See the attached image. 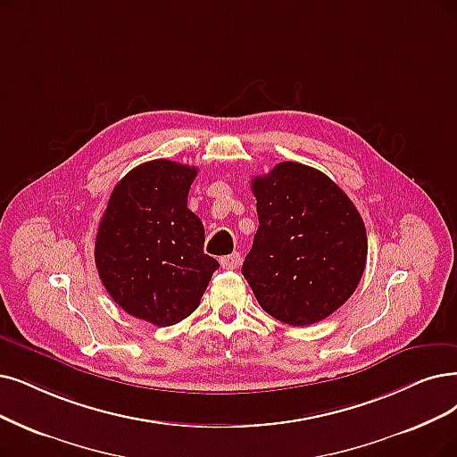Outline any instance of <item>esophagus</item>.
<instances>
[{"label":"esophagus","mask_w":457,"mask_h":457,"mask_svg":"<svg viewBox=\"0 0 457 457\" xmlns=\"http://www.w3.org/2000/svg\"><path fill=\"white\" fill-rule=\"evenodd\" d=\"M240 261H242L240 253H232V254H227V257H221V261L219 262H221L223 270H234V268H238Z\"/></svg>","instance_id":"34e87169"}]
</instances>
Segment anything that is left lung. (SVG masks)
<instances>
[{
    "mask_svg": "<svg viewBox=\"0 0 457 457\" xmlns=\"http://www.w3.org/2000/svg\"><path fill=\"white\" fill-rule=\"evenodd\" d=\"M259 230L242 266L254 298L273 319L309 326L356 290L368 234L343 189L317 169L283 161L251 181Z\"/></svg>",
    "mask_w": 457,
    "mask_h": 457,
    "instance_id": "8db88e82",
    "label": "left lung"
}]
</instances>
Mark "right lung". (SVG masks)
I'll return each mask as SVG.
<instances>
[{
    "mask_svg": "<svg viewBox=\"0 0 457 457\" xmlns=\"http://www.w3.org/2000/svg\"><path fill=\"white\" fill-rule=\"evenodd\" d=\"M196 172L169 159L142 162L118 181L99 223L96 266L106 292L155 326L189 317L219 268L187 208Z\"/></svg>",
    "mask_w": 457,
    "mask_h": 457,
    "instance_id": "obj_1",
    "label": "right lung"
}]
</instances>
